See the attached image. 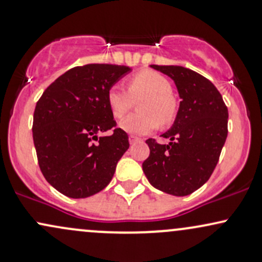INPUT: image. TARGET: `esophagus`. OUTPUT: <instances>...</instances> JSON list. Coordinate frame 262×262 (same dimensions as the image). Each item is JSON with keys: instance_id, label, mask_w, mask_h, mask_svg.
Segmentation results:
<instances>
[{"instance_id": "1", "label": "esophagus", "mask_w": 262, "mask_h": 262, "mask_svg": "<svg viewBox=\"0 0 262 262\" xmlns=\"http://www.w3.org/2000/svg\"><path fill=\"white\" fill-rule=\"evenodd\" d=\"M128 141H130V143H135V142L140 141V139L139 137L134 136V135H130V137H128Z\"/></svg>"}]
</instances>
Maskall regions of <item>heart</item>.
<instances>
[{"label": "heart", "mask_w": 262, "mask_h": 262, "mask_svg": "<svg viewBox=\"0 0 262 262\" xmlns=\"http://www.w3.org/2000/svg\"><path fill=\"white\" fill-rule=\"evenodd\" d=\"M141 112L132 114L120 122L123 131L145 135L162 125L172 122L177 103L172 96V85L164 75L152 70H142L128 80V91L121 85H112L107 91V105L115 119H122L130 111L134 100H139Z\"/></svg>", "instance_id": "b5f03b06"}]
</instances>
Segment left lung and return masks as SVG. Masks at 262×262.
<instances>
[{
    "label": "left lung",
    "instance_id": "left-lung-1",
    "mask_svg": "<svg viewBox=\"0 0 262 262\" xmlns=\"http://www.w3.org/2000/svg\"><path fill=\"white\" fill-rule=\"evenodd\" d=\"M151 67L172 78L181 101L172 127L161 135L170 142L146 140L150 156L142 170L157 190L187 196L210 179L217 165L229 111L213 83L198 72L182 66Z\"/></svg>",
    "mask_w": 262,
    "mask_h": 262
}]
</instances>
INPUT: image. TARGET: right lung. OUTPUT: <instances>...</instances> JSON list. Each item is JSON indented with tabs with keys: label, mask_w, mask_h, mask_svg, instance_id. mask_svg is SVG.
<instances>
[{
	"label": "right lung",
	"mask_w": 262,
	"mask_h": 262,
	"mask_svg": "<svg viewBox=\"0 0 262 262\" xmlns=\"http://www.w3.org/2000/svg\"><path fill=\"white\" fill-rule=\"evenodd\" d=\"M130 71L108 63L74 67L36 103L32 135L38 166L47 182L64 196L83 199L103 190L127 151L128 136L116 127L106 96ZM108 129L112 135L97 139L98 132Z\"/></svg>",
	"instance_id": "1"
}]
</instances>
